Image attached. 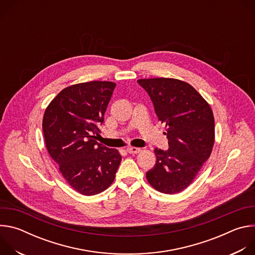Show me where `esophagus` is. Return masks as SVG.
<instances>
[{"label": "esophagus", "instance_id": "34e87169", "mask_svg": "<svg viewBox=\"0 0 255 255\" xmlns=\"http://www.w3.org/2000/svg\"><path fill=\"white\" fill-rule=\"evenodd\" d=\"M140 150H141V149L138 148V147H132V146L127 147V151H128L129 153H139Z\"/></svg>", "mask_w": 255, "mask_h": 255}]
</instances>
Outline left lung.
<instances>
[{"label": "left lung", "mask_w": 255, "mask_h": 255, "mask_svg": "<svg viewBox=\"0 0 255 255\" xmlns=\"http://www.w3.org/2000/svg\"><path fill=\"white\" fill-rule=\"evenodd\" d=\"M137 83L151 99L165 124L168 149L155 148L156 163L146 172L148 183L163 194L189 187L211 155L215 122L209 104L188 83L175 79H143Z\"/></svg>", "instance_id": "1"}]
</instances>
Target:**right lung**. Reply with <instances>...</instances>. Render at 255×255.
I'll return each mask as SVG.
<instances>
[{
	"mask_svg": "<svg viewBox=\"0 0 255 255\" xmlns=\"http://www.w3.org/2000/svg\"><path fill=\"white\" fill-rule=\"evenodd\" d=\"M115 83H82L62 90L46 108V148L71 188L85 196L104 192L115 179L122 156L97 142Z\"/></svg>",
	"mask_w": 255,
	"mask_h": 255,
	"instance_id": "obj_1",
	"label": "right lung"
}]
</instances>
